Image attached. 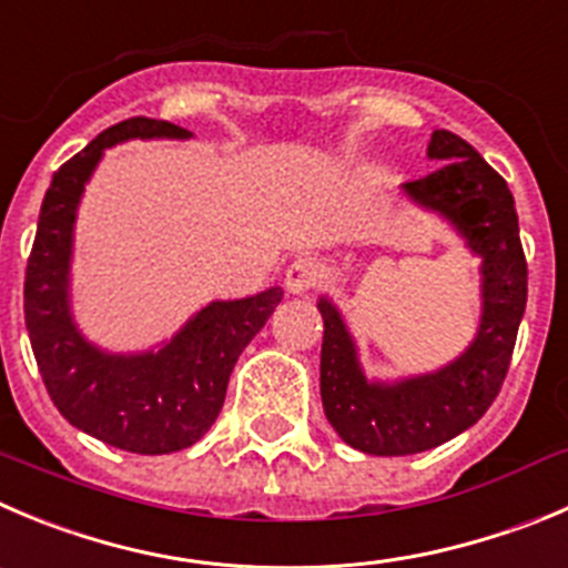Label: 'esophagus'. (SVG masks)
<instances>
[{
    "label": "esophagus",
    "instance_id": "34e87169",
    "mask_svg": "<svg viewBox=\"0 0 568 568\" xmlns=\"http://www.w3.org/2000/svg\"><path fill=\"white\" fill-rule=\"evenodd\" d=\"M325 277V266L320 260L311 257V254H300V257L291 260L288 272H285V288L291 294H305V291L316 288Z\"/></svg>",
    "mask_w": 568,
    "mask_h": 568
}]
</instances>
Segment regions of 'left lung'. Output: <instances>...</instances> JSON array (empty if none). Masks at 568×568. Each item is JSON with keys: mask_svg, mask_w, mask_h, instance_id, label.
I'll return each instance as SVG.
<instances>
[{"mask_svg": "<svg viewBox=\"0 0 568 568\" xmlns=\"http://www.w3.org/2000/svg\"><path fill=\"white\" fill-rule=\"evenodd\" d=\"M428 156L439 168L404 184L423 206L452 219L485 274V311L468 353L445 369L395 386L367 384L356 349L331 302H320L322 404L331 426L347 445L378 457H406L474 426L499 395L510 369L518 325L527 308V257L518 215L505 179L452 131H434Z\"/></svg>", "mask_w": 568, "mask_h": 568, "instance_id": "obj_1", "label": "left lung"}]
</instances>
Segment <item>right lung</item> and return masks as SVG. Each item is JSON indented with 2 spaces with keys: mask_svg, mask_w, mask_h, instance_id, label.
Segmentation results:
<instances>
[{
  "mask_svg": "<svg viewBox=\"0 0 568 568\" xmlns=\"http://www.w3.org/2000/svg\"><path fill=\"white\" fill-rule=\"evenodd\" d=\"M131 136H190V131L168 120L131 116L58 168L28 257L24 322L52 404L72 426L131 454H171L193 445L215 423L237 356L274 314L283 291L212 302L168 347L148 356H105L78 336L67 311L75 206L103 148Z\"/></svg>",
  "mask_w": 568,
  "mask_h": 568,
  "instance_id": "right-lung-1",
  "label": "right lung"
}]
</instances>
